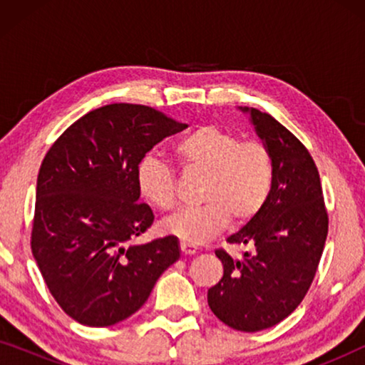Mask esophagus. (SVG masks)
Here are the masks:
<instances>
[{
    "instance_id": "esophagus-1",
    "label": "esophagus",
    "mask_w": 365,
    "mask_h": 365,
    "mask_svg": "<svg viewBox=\"0 0 365 365\" xmlns=\"http://www.w3.org/2000/svg\"><path fill=\"white\" fill-rule=\"evenodd\" d=\"M181 251L184 256H194V254L197 252V247L194 246L191 242H186V241H181Z\"/></svg>"
}]
</instances>
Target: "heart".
<instances>
[{
	"mask_svg": "<svg viewBox=\"0 0 365 365\" xmlns=\"http://www.w3.org/2000/svg\"><path fill=\"white\" fill-rule=\"evenodd\" d=\"M173 156L186 174H204L199 199L161 224L166 234L191 244L217 236L229 219L246 224L257 216L274 187V156L257 139L241 141L234 131L216 124L199 126L173 144ZM136 182L141 196L161 211L176 204L178 179L168 163L148 156L139 163Z\"/></svg>",
	"mask_w": 365,
	"mask_h": 365,
	"instance_id": "heart-1",
	"label": "heart"
}]
</instances>
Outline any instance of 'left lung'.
Here are the masks:
<instances>
[{
  "label": "left lung",
  "instance_id": "left-lung-1",
  "mask_svg": "<svg viewBox=\"0 0 365 365\" xmlns=\"http://www.w3.org/2000/svg\"><path fill=\"white\" fill-rule=\"evenodd\" d=\"M249 113L257 136L276 166L271 197L241 231L227 237L246 247L241 259L217 249L222 279L207 291L219 321L242 332L276 326L296 311L316 276L326 244L329 217L316 163L306 146L256 108Z\"/></svg>",
  "mask_w": 365,
  "mask_h": 365
}]
</instances>
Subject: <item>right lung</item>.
Masks as SVG:
<instances>
[{
    "label": "right lung",
    "mask_w": 365,
    "mask_h": 365,
    "mask_svg": "<svg viewBox=\"0 0 365 365\" xmlns=\"http://www.w3.org/2000/svg\"><path fill=\"white\" fill-rule=\"evenodd\" d=\"M186 128L143 104H108L73 123L44 156L33 256L59 307L83 326L133 316L181 256L174 236L133 241L154 222L151 207L139 202V163Z\"/></svg>",
    "instance_id": "right-lung-1"
}]
</instances>
